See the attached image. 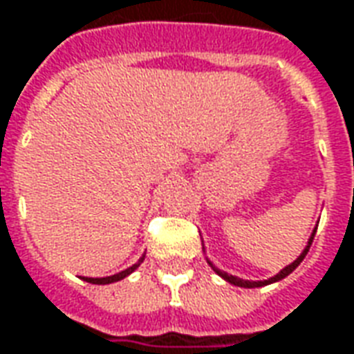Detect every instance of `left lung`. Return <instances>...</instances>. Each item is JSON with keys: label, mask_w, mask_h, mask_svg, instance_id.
<instances>
[{"label": "left lung", "mask_w": 354, "mask_h": 354, "mask_svg": "<svg viewBox=\"0 0 354 354\" xmlns=\"http://www.w3.org/2000/svg\"><path fill=\"white\" fill-rule=\"evenodd\" d=\"M316 228H318V224H316V226H315V230H313V234H310V237H308V241H306L305 249L301 251V254H299L297 259H295V261H293V263H291V264H288V266H283V268H281V270L278 272L276 276H272V278H268V280H243V278H237V276H232V274H228V272L220 270L218 266H214V264H212L211 261L207 259V257H205V259H207V263H209V266H211L212 270L216 272V274H218L222 280H226V281H228V283H232V286H237V288H249V289H251V288H263V286H268V283H274V281L283 280L286 276H289L291 272L297 268L299 264L303 263V259H305L306 253H308V249H310V245H313V239H315ZM203 251H205V245H203Z\"/></svg>", "instance_id": "left-lung-1"}]
</instances>
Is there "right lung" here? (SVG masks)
Listing matches in <instances>:
<instances>
[{
    "label": "right lung",
    "instance_id": "add662e5",
    "mask_svg": "<svg viewBox=\"0 0 354 354\" xmlns=\"http://www.w3.org/2000/svg\"><path fill=\"white\" fill-rule=\"evenodd\" d=\"M143 259H145V254H142L140 257V261L136 264H132L130 268H126V270L122 272H118V274H113V276H105V278H88V276H82V280L84 281H88V283H97V286H107V283H115V281H120V280H124L126 276H130L132 272L140 266V264L143 263Z\"/></svg>",
    "mask_w": 354,
    "mask_h": 354
}]
</instances>
